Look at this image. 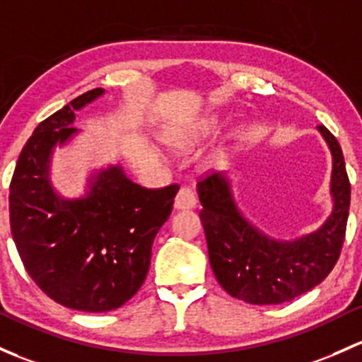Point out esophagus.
Segmentation results:
<instances>
[{
    "label": "esophagus",
    "mask_w": 362,
    "mask_h": 362,
    "mask_svg": "<svg viewBox=\"0 0 362 362\" xmlns=\"http://www.w3.org/2000/svg\"><path fill=\"white\" fill-rule=\"evenodd\" d=\"M197 206L196 192L191 187H182L175 197V210H192Z\"/></svg>",
    "instance_id": "obj_1"
}]
</instances>
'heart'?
Segmentation results:
<instances>
[{
  "instance_id": "b5f03b06",
  "label": "heart",
  "mask_w": 362,
  "mask_h": 362,
  "mask_svg": "<svg viewBox=\"0 0 362 362\" xmlns=\"http://www.w3.org/2000/svg\"><path fill=\"white\" fill-rule=\"evenodd\" d=\"M216 124H218L216 117H206V119L201 121L197 127L191 128V130L175 132L166 135V142L177 151H191L192 147H196L197 144L203 142L208 135L215 132Z\"/></svg>"
}]
</instances>
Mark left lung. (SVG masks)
<instances>
[{
    "label": "left lung",
    "mask_w": 362,
    "mask_h": 362,
    "mask_svg": "<svg viewBox=\"0 0 362 362\" xmlns=\"http://www.w3.org/2000/svg\"><path fill=\"white\" fill-rule=\"evenodd\" d=\"M332 152V213L321 227L296 239H274L243 215L229 173L197 184L201 223L216 281L230 296L253 305H276L317 286L332 272L345 239L351 184L340 144L317 127Z\"/></svg>",
    "instance_id": "8db88e82"
}]
</instances>
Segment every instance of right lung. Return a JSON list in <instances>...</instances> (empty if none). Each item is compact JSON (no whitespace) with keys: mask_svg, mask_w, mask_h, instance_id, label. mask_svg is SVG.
I'll return each mask as SVG.
<instances>
[{"mask_svg":"<svg viewBox=\"0 0 362 362\" xmlns=\"http://www.w3.org/2000/svg\"><path fill=\"white\" fill-rule=\"evenodd\" d=\"M104 93L86 91L37 124L10 184L11 238L25 271L52 300L81 312L119 309L140 290L178 192L140 187L121 165L91 171L78 197L53 187V154L81 133L76 112Z\"/></svg>","mask_w":362,"mask_h":362,"instance_id":"obj_1","label":"right lung"}]
</instances>
